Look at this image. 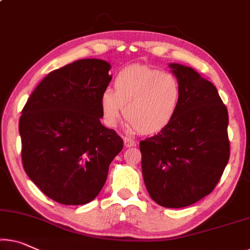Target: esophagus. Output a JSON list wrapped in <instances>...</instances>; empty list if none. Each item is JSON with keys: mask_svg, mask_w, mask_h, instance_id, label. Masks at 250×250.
I'll return each mask as SVG.
<instances>
[{"mask_svg": "<svg viewBox=\"0 0 250 250\" xmlns=\"http://www.w3.org/2000/svg\"><path fill=\"white\" fill-rule=\"evenodd\" d=\"M123 141H124V146L125 147H133V146H135V145H136V142L132 140V138H129V137H124V138H123Z\"/></svg>", "mask_w": 250, "mask_h": 250, "instance_id": "obj_1", "label": "esophagus"}]
</instances>
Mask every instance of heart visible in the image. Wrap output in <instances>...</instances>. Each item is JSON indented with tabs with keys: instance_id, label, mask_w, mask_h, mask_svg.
Masks as SVG:
<instances>
[{
	"instance_id": "1",
	"label": "heart",
	"mask_w": 250,
	"mask_h": 250,
	"mask_svg": "<svg viewBox=\"0 0 250 250\" xmlns=\"http://www.w3.org/2000/svg\"><path fill=\"white\" fill-rule=\"evenodd\" d=\"M181 98V85L173 74L135 64L118 72L114 90L105 88L102 91L103 120L115 127L125 114L126 126L132 132H160L175 117Z\"/></svg>"
}]
</instances>
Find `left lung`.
Returning a JSON list of instances; mask_svg holds the SVG:
<instances>
[{"label":"left lung","instance_id":"obj_1","mask_svg":"<svg viewBox=\"0 0 250 250\" xmlns=\"http://www.w3.org/2000/svg\"><path fill=\"white\" fill-rule=\"evenodd\" d=\"M182 98L167 126L140 142L145 187L157 205L183 208L214 189L228 163V110L217 88L193 68L170 63Z\"/></svg>","mask_w":250,"mask_h":250}]
</instances>
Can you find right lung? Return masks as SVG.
<instances>
[{"label": "right lung", "mask_w": 250, "mask_h": 250, "mask_svg": "<svg viewBox=\"0 0 250 250\" xmlns=\"http://www.w3.org/2000/svg\"><path fill=\"white\" fill-rule=\"evenodd\" d=\"M109 62L80 59L53 70L22 110V163L30 180L67 206L93 201L123 141L102 125L101 95L112 80Z\"/></svg>", "instance_id": "right-lung-1"}]
</instances>
